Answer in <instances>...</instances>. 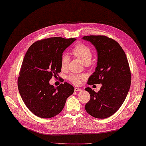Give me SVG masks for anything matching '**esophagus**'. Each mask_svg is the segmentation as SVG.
Returning a JSON list of instances; mask_svg holds the SVG:
<instances>
[{"label":"esophagus","mask_w":146,"mask_h":146,"mask_svg":"<svg viewBox=\"0 0 146 146\" xmlns=\"http://www.w3.org/2000/svg\"><path fill=\"white\" fill-rule=\"evenodd\" d=\"M81 90V89L79 88H75V92H78Z\"/></svg>","instance_id":"esophagus-1"}]
</instances>
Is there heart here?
<instances>
[{
    "label": "heart",
    "mask_w": 146,
    "mask_h": 146,
    "mask_svg": "<svg viewBox=\"0 0 146 146\" xmlns=\"http://www.w3.org/2000/svg\"><path fill=\"white\" fill-rule=\"evenodd\" d=\"M72 53L76 58H78L85 64H88L90 63L93 57L92 49L87 45L82 44V43H79L74 47ZM70 60V56L66 54H63L61 56L60 64L62 70H64L68 68ZM86 76L83 74L71 73L68 75V80L73 84L79 85L81 83L82 80H84Z\"/></svg>",
    "instance_id": "obj_1"
}]
</instances>
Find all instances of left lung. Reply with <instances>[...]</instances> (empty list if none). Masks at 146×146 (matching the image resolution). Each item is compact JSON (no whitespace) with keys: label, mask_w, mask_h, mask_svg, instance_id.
<instances>
[{"label":"left lung","mask_w":146,"mask_h":146,"mask_svg":"<svg viewBox=\"0 0 146 146\" xmlns=\"http://www.w3.org/2000/svg\"><path fill=\"white\" fill-rule=\"evenodd\" d=\"M82 39L92 42L98 52L97 66L87 84L102 85L98 92L85 88L90 95L85 110L92 117L105 119L119 109L127 95L131 83L127 58L119 43L106 36H86Z\"/></svg>","instance_id":"1"}]
</instances>
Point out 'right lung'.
I'll return each instance as SVG.
<instances>
[{"instance_id": "right-lung-1", "label": "right lung", "mask_w": 146, "mask_h": 146, "mask_svg": "<svg viewBox=\"0 0 146 146\" xmlns=\"http://www.w3.org/2000/svg\"><path fill=\"white\" fill-rule=\"evenodd\" d=\"M75 40L60 37L39 40L24 56L17 80L18 89L24 103L35 115L44 119L56 115L74 92L73 86L67 82L54 87L49 82L61 72V56Z\"/></svg>"}]
</instances>
